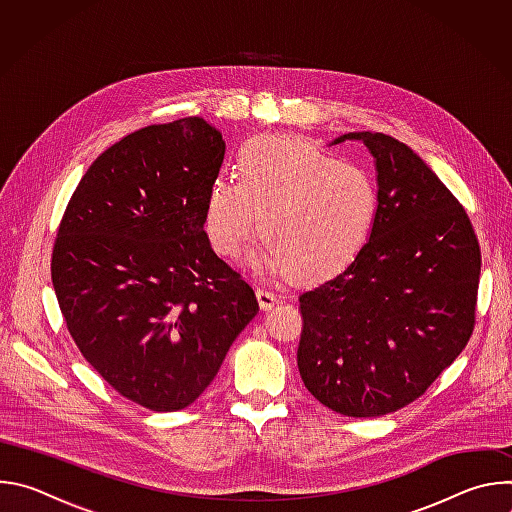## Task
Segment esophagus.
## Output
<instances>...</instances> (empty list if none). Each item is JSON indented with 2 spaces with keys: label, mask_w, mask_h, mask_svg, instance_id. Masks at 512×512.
<instances>
[{
  "label": "esophagus",
  "mask_w": 512,
  "mask_h": 512,
  "mask_svg": "<svg viewBox=\"0 0 512 512\" xmlns=\"http://www.w3.org/2000/svg\"><path fill=\"white\" fill-rule=\"evenodd\" d=\"M257 300H259V306H261L263 310H271V308L279 302L277 294H273L271 289H265V287H259V289H257Z\"/></svg>",
  "instance_id": "esophagus-1"
}]
</instances>
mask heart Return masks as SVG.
<instances>
[{
    "label": "heart",
    "mask_w": 512,
    "mask_h": 512,
    "mask_svg": "<svg viewBox=\"0 0 512 512\" xmlns=\"http://www.w3.org/2000/svg\"><path fill=\"white\" fill-rule=\"evenodd\" d=\"M237 176L216 178L206 190L204 233L216 255L237 257L261 229L265 243L249 257L257 273L300 269L322 279L348 267L371 239L375 180L304 137L249 139Z\"/></svg>",
    "instance_id": "obj_1"
}]
</instances>
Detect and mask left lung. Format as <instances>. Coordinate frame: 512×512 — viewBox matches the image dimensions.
<instances>
[{"mask_svg":"<svg viewBox=\"0 0 512 512\" xmlns=\"http://www.w3.org/2000/svg\"><path fill=\"white\" fill-rule=\"evenodd\" d=\"M375 158L379 214L358 257L300 296L298 369L348 417L393 413L448 369L476 322L480 245L456 196L399 139L352 131Z\"/></svg>","mask_w":512,"mask_h":512,"instance_id":"left-lung-1","label":"left lung"}]
</instances>
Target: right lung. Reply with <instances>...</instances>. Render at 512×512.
<instances>
[{
	"label": "right lung",
	"mask_w": 512,
	"mask_h": 512,
	"mask_svg": "<svg viewBox=\"0 0 512 512\" xmlns=\"http://www.w3.org/2000/svg\"><path fill=\"white\" fill-rule=\"evenodd\" d=\"M223 160V135L202 117L133 131L91 164L58 227L50 269L66 328L145 409L192 405L259 312L204 233Z\"/></svg>",
	"instance_id": "right-lung-1"
}]
</instances>
